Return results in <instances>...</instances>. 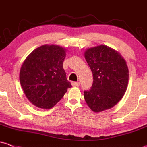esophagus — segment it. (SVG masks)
<instances>
[{
  "mask_svg": "<svg viewBox=\"0 0 147 147\" xmlns=\"http://www.w3.org/2000/svg\"><path fill=\"white\" fill-rule=\"evenodd\" d=\"M71 84H72V85L74 86V87H78V86H80V82H72Z\"/></svg>",
  "mask_w": 147,
  "mask_h": 147,
  "instance_id": "esophagus-1",
  "label": "esophagus"
}]
</instances>
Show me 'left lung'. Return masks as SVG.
Listing matches in <instances>:
<instances>
[{"label": "left lung", "instance_id": "obj_1", "mask_svg": "<svg viewBox=\"0 0 147 147\" xmlns=\"http://www.w3.org/2000/svg\"><path fill=\"white\" fill-rule=\"evenodd\" d=\"M84 57L93 75L90 90L84 92L89 107L94 112L110 109L124 96L129 81V69L119 52L105 45L90 47Z\"/></svg>", "mask_w": 147, "mask_h": 147}]
</instances>
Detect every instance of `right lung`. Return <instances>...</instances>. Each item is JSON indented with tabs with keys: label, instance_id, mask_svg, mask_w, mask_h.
Segmentation results:
<instances>
[{
	"label": "right lung",
	"instance_id": "add662e5",
	"mask_svg": "<svg viewBox=\"0 0 147 147\" xmlns=\"http://www.w3.org/2000/svg\"><path fill=\"white\" fill-rule=\"evenodd\" d=\"M65 57V48L44 45L35 49L26 57L20 68V82L32 105L50 109L72 87L63 69Z\"/></svg>",
	"mask_w": 147,
	"mask_h": 147
}]
</instances>
